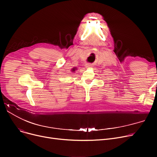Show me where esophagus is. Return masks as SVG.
Returning a JSON list of instances; mask_svg holds the SVG:
<instances>
[{
	"mask_svg": "<svg viewBox=\"0 0 157 157\" xmlns=\"http://www.w3.org/2000/svg\"><path fill=\"white\" fill-rule=\"evenodd\" d=\"M86 67H90V66H92V64L88 63V64H86Z\"/></svg>",
	"mask_w": 157,
	"mask_h": 157,
	"instance_id": "esophagus-1",
	"label": "esophagus"
}]
</instances>
